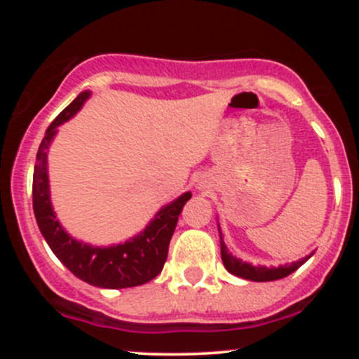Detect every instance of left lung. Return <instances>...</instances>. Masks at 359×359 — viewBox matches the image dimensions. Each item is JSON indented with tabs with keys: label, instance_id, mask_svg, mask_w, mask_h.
Instances as JSON below:
<instances>
[{
	"label": "left lung",
	"instance_id": "1",
	"mask_svg": "<svg viewBox=\"0 0 359 359\" xmlns=\"http://www.w3.org/2000/svg\"><path fill=\"white\" fill-rule=\"evenodd\" d=\"M217 229H219V238H221V258H222V263H224L226 270H228L229 273L236 275V277L251 280V282H271V280L285 278L287 275L294 273L299 266H302L304 263L314 255V251H312L311 255H307V257H304L302 259H297V262L290 263V265L270 266V269L263 265L255 266L248 262H243V259L233 257V255L229 253L228 246H226L224 241H222V233H221L219 224H217Z\"/></svg>",
	"mask_w": 359,
	"mask_h": 359
}]
</instances>
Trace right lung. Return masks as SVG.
Instances as JSON below:
<instances>
[{
    "label": "right lung",
    "mask_w": 359,
    "mask_h": 359,
    "mask_svg": "<svg viewBox=\"0 0 359 359\" xmlns=\"http://www.w3.org/2000/svg\"><path fill=\"white\" fill-rule=\"evenodd\" d=\"M90 90H84L52 121L36 151L34 168V212L40 233L57 258L89 285L101 288H128L154 280L165 265L168 245L175 231L182 208L192 197L184 192L170 204L163 205L137 236L111 246H93L79 241L62 228L50 201L47 156L57 135V128L76 116Z\"/></svg>",
    "instance_id": "1"
}]
</instances>
